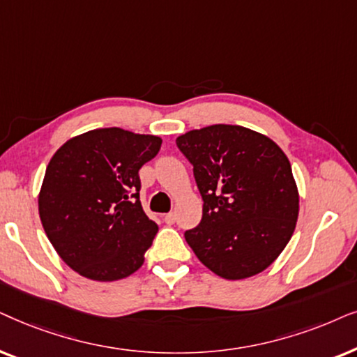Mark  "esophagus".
<instances>
[{"mask_svg":"<svg viewBox=\"0 0 357 357\" xmlns=\"http://www.w3.org/2000/svg\"><path fill=\"white\" fill-rule=\"evenodd\" d=\"M163 220H165V223H168V225H173V223L176 222V213H173V212L165 213Z\"/></svg>","mask_w":357,"mask_h":357,"instance_id":"34e87169","label":"esophagus"}]
</instances>
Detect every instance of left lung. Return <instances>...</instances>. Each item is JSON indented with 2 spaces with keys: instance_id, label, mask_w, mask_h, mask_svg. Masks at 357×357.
<instances>
[{
  "instance_id": "1",
  "label": "left lung",
  "mask_w": 357,
  "mask_h": 357,
  "mask_svg": "<svg viewBox=\"0 0 357 357\" xmlns=\"http://www.w3.org/2000/svg\"><path fill=\"white\" fill-rule=\"evenodd\" d=\"M176 145L194 166L202 220L184 234L199 261L228 281L256 275L296 230L298 189L275 142L241 126L189 130Z\"/></svg>"
}]
</instances>
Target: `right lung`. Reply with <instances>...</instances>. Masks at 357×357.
I'll list each match as a JSON object with an SVG mask.
<instances>
[{
	"instance_id": "add662e5",
	"label": "right lung",
	"mask_w": 357,
	"mask_h": 357,
	"mask_svg": "<svg viewBox=\"0 0 357 357\" xmlns=\"http://www.w3.org/2000/svg\"><path fill=\"white\" fill-rule=\"evenodd\" d=\"M160 146L156 135L109 127L66 140L52 156L39 192L40 222L79 275L112 282L144 264L158 225L140 204L139 169Z\"/></svg>"
}]
</instances>
